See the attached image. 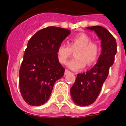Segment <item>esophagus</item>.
Listing matches in <instances>:
<instances>
[{
	"label": "esophagus",
	"instance_id": "obj_1",
	"mask_svg": "<svg viewBox=\"0 0 126 126\" xmlns=\"http://www.w3.org/2000/svg\"><path fill=\"white\" fill-rule=\"evenodd\" d=\"M70 73H71V71H68V70L65 69V74H70Z\"/></svg>",
	"mask_w": 126,
	"mask_h": 126
}]
</instances>
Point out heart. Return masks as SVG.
Returning <instances> with one entry per match:
<instances>
[{
    "label": "heart",
    "mask_w": 126,
    "mask_h": 126,
    "mask_svg": "<svg viewBox=\"0 0 126 126\" xmlns=\"http://www.w3.org/2000/svg\"><path fill=\"white\" fill-rule=\"evenodd\" d=\"M75 51L76 58L68 63V66L77 71L83 68L86 63L91 65L95 63L99 56L100 47L87 33H79L70 38L69 45L61 44L58 47L56 55L58 61L61 64H66Z\"/></svg>",
    "instance_id": "b5f03b06"
}]
</instances>
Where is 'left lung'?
Segmentation results:
<instances>
[{
  "mask_svg": "<svg viewBox=\"0 0 126 126\" xmlns=\"http://www.w3.org/2000/svg\"><path fill=\"white\" fill-rule=\"evenodd\" d=\"M87 28L94 31L101 39V54L94 67L86 73L77 75L76 80L71 88V95L74 102L82 107L92 104L98 98L108 77L110 68L113 65L117 52L116 40L105 28L92 26Z\"/></svg>",
  "mask_w": 126,
  "mask_h": 126,
  "instance_id": "1",
  "label": "left lung"
}]
</instances>
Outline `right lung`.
Instances as JSON below:
<instances>
[{"instance_id":"right-lung-1","label":"right lung","mask_w":126,"mask_h":126,"mask_svg":"<svg viewBox=\"0 0 126 126\" xmlns=\"http://www.w3.org/2000/svg\"><path fill=\"white\" fill-rule=\"evenodd\" d=\"M70 33L68 29L49 26L28 41L19 71V84L22 96L29 105L47 102L55 82L63 77L65 68L58 60L56 49Z\"/></svg>"}]
</instances>
